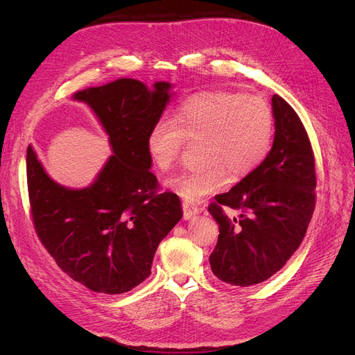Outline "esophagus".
<instances>
[{"instance_id":"1","label":"esophagus","mask_w":355,"mask_h":355,"mask_svg":"<svg viewBox=\"0 0 355 355\" xmlns=\"http://www.w3.org/2000/svg\"><path fill=\"white\" fill-rule=\"evenodd\" d=\"M182 209H184V218L185 219H192L200 213V209L196 206V204H192L191 201L182 202Z\"/></svg>"}]
</instances>
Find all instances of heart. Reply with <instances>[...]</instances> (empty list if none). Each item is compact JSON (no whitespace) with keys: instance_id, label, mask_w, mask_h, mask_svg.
Segmentation results:
<instances>
[{"instance_id":"heart-1","label":"heart","mask_w":355,"mask_h":355,"mask_svg":"<svg viewBox=\"0 0 355 355\" xmlns=\"http://www.w3.org/2000/svg\"><path fill=\"white\" fill-rule=\"evenodd\" d=\"M198 139H202L200 158L206 164L166 182L168 189L188 201L227 188L231 171L244 178L263 163L274 139L271 105L252 93H197L179 106L173 121L159 118L151 127L148 153L159 170H170L178 164L185 141Z\"/></svg>"}]
</instances>
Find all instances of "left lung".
Returning a JSON list of instances; mask_svg holds the SVG:
<instances>
[{
    "label": "left lung",
    "mask_w": 355,
    "mask_h": 355,
    "mask_svg": "<svg viewBox=\"0 0 355 355\" xmlns=\"http://www.w3.org/2000/svg\"><path fill=\"white\" fill-rule=\"evenodd\" d=\"M275 136L270 154L231 191L214 197L209 213L219 237L209 261L232 286L259 284L280 271L302 243L315 209V158L299 115L272 96ZM230 207L241 211L228 218Z\"/></svg>",
    "instance_id": "obj_1"
}]
</instances>
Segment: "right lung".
<instances>
[{
    "label": "right lung",
    "mask_w": 355,
    "mask_h": 355,
    "mask_svg": "<svg viewBox=\"0 0 355 355\" xmlns=\"http://www.w3.org/2000/svg\"><path fill=\"white\" fill-rule=\"evenodd\" d=\"M168 89L164 81L148 90L141 81L120 78L75 93L98 115L114 153L89 188L58 185L28 146L35 232L60 270L92 292L125 293L146 280L159 241L182 218L179 197L159 192L146 145Z\"/></svg>",
    "instance_id": "right-lung-1"
}]
</instances>
